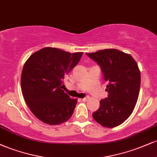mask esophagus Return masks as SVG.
<instances>
[{
	"instance_id": "34e87169",
	"label": "esophagus",
	"mask_w": 157,
	"mask_h": 157,
	"mask_svg": "<svg viewBox=\"0 0 157 157\" xmlns=\"http://www.w3.org/2000/svg\"><path fill=\"white\" fill-rule=\"evenodd\" d=\"M89 96H86V97H83V98L82 99V101H87L88 99H89Z\"/></svg>"
}]
</instances>
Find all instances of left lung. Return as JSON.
<instances>
[{"label":"left lung","mask_w":157,"mask_h":157,"mask_svg":"<svg viewBox=\"0 0 157 157\" xmlns=\"http://www.w3.org/2000/svg\"><path fill=\"white\" fill-rule=\"evenodd\" d=\"M86 55L100 67L109 93L93 118L104 127H117L130 117L137 101L141 81L138 65L130 55L114 48Z\"/></svg>","instance_id":"left-lung-1"}]
</instances>
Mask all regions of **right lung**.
<instances>
[{
    "mask_svg": "<svg viewBox=\"0 0 157 157\" xmlns=\"http://www.w3.org/2000/svg\"><path fill=\"white\" fill-rule=\"evenodd\" d=\"M82 54L46 47L35 52L25 63L21 74L23 96L40 121L59 125L72 116L77 101L62 89L63 79L77 66Z\"/></svg>",
    "mask_w": 157,
    "mask_h": 157,
    "instance_id": "1",
    "label": "right lung"
}]
</instances>
